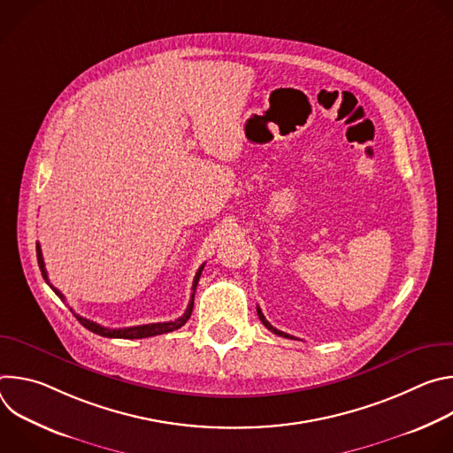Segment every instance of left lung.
<instances>
[{
	"mask_svg": "<svg viewBox=\"0 0 453 453\" xmlns=\"http://www.w3.org/2000/svg\"><path fill=\"white\" fill-rule=\"evenodd\" d=\"M256 310H257V317L262 319V322H264V325H265V328H267V330H271L273 334H276V335H280V337H285V339H294L292 335H288V334H285V332H280V330H276V328L271 325V322L265 319V315L262 313V310H260V308H256Z\"/></svg>",
	"mask_w": 453,
	"mask_h": 453,
	"instance_id": "8db88e82",
	"label": "left lung"
}]
</instances>
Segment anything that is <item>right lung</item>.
I'll return each instance as SVG.
<instances>
[{"instance_id": "right-lung-1", "label": "right lung", "mask_w": 453, "mask_h": 453, "mask_svg": "<svg viewBox=\"0 0 453 453\" xmlns=\"http://www.w3.org/2000/svg\"><path fill=\"white\" fill-rule=\"evenodd\" d=\"M37 262H39V269H41V274H42V278H44V281L51 287V290L64 301V296L50 283V280H48V273H46V269H44V260H42V252H41V247H39V243H37ZM203 269H204V264L201 265V269L197 271V274H196V280H193V287H191V290H193V294H191V301H189V304H188V308H186V311L179 317V319H175V320H168V322H154V325H142V326H133V328H118V330H111V328H104V326H100V325H96V322H93V320H89V319H86V317H81V315H77L75 313V317L79 319V322L81 325L84 326V328H88L89 332H93V334H96V335H102V337H109V339H145V337H154V335H163V334H168V332H173V330H179L180 326H184L186 325V320L189 319V315H191V310H193V296H196V288H197V283H199V278H201V274H203Z\"/></svg>"}]
</instances>
